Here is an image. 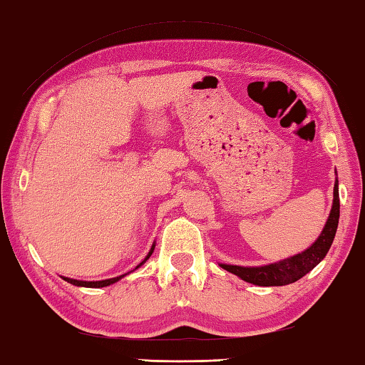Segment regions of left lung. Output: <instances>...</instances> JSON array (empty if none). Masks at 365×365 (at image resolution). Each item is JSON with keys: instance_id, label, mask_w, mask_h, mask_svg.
Masks as SVG:
<instances>
[{"instance_id": "left-lung-1", "label": "left lung", "mask_w": 365, "mask_h": 365, "mask_svg": "<svg viewBox=\"0 0 365 365\" xmlns=\"http://www.w3.org/2000/svg\"><path fill=\"white\" fill-rule=\"evenodd\" d=\"M338 220H339V194H338V179H336V182H334V189H333V205H331L330 217H328L324 230H322L320 236L317 237V241H315L309 249H306L301 254L289 257V259L274 262V264H270V265L239 267V265L220 264V267L225 268L226 272L236 274V277L244 279V282L252 283L257 286H284V284L294 283L325 259L328 249L331 247L334 235H336Z\"/></svg>"}]
</instances>
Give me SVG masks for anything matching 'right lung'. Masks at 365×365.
I'll use <instances>...</instances> for the list:
<instances>
[{
  "mask_svg": "<svg viewBox=\"0 0 365 365\" xmlns=\"http://www.w3.org/2000/svg\"><path fill=\"white\" fill-rule=\"evenodd\" d=\"M153 249H155V244H153V246H152L150 252L147 254L145 259H143L142 264H145V262H147L148 259H150V255H152V252H153ZM142 264H139V265H137L135 268H139ZM123 277H126V274H121V277H116V278L101 279V282H81V279H73V278H66V277H63V279H64V282L71 283V284H74V286H83V288H105V286H110V284H113V283L119 282V279H121Z\"/></svg>",
  "mask_w": 365,
  "mask_h": 365,
  "instance_id": "right-lung-1",
  "label": "right lung"
}]
</instances>
